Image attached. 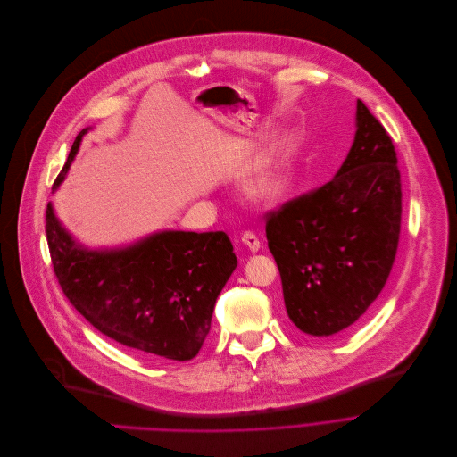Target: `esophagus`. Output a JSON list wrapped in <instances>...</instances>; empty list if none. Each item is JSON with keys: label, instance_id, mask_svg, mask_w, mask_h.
<instances>
[{"label": "esophagus", "instance_id": "obj_1", "mask_svg": "<svg viewBox=\"0 0 457 457\" xmlns=\"http://www.w3.org/2000/svg\"><path fill=\"white\" fill-rule=\"evenodd\" d=\"M241 243L250 250V252H257L261 248V241L259 237L252 232V230H246L241 234Z\"/></svg>", "mask_w": 457, "mask_h": 457}]
</instances>
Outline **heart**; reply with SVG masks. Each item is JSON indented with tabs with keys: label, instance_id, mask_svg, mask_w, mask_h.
<instances>
[{
	"label": "heart",
	"instance_id": "1",
	"mask_svg": "<svg viewBox=\"0 0 457 457\" xmlns=\"http://www.w3.org/2000/svg\"><path fill=\"white\" fill-rule=\"evenodd\" d=\"M281 189H283V174L279 172L278 167L259 169L250 181V193L261 200L278 196Z\"/></svg>",
	"mask_w": 457,
	"mask_h": 457
}]
</instances>
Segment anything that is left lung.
<instances>
[{
  "mask_svg": "<svg viewBox=\"0 0 457 457\" xmlns=\"http://www.w3.org/2000/svg\"><path fill=\"white\" fill-rule=\"evenodd\" d=\"M266 216L290 320L329 337L380 295L402 227V179L393 140L356 101L354 142L335 178Z\"/></svg>",
  "mask_w": 457,
  "mask_h": 457,
  "instance_id": "1",
  "label": "left lung"
}]
</instances>
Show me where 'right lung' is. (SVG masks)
<instances>
[{
	"instance_id": "obj_1",
	"label": "right lung",
	"mask_w": 457,
	"mask_h": 457,
	"mask_svg": "<svg viewBox=\"0 0 457 457\" xmlns=\"http://www.w3.org/2000/svg\"><path fill=\"white\" fill-rule=\"evenodd\" d=\"M86 131L75 137L54 187ZM45 228L61 290L91 326L145 358L198 354L216 299L237 266L225 232L165 230L122 250H86L61 227L50 204Z\"/></svg>"
}]
</instances>
